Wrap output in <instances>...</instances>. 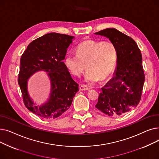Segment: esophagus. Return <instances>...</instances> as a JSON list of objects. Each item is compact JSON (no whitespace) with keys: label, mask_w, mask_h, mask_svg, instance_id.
<instances>
[{"label":"esophagus","mask_w":159,"mask_h":159,"mask_svg":"<svg viewBox=\"0 0 159 159\" xmlns=\"http://www.w3.org/2000/svg\"><path fill=\"white\" fill-rule=\"evenodd\" d=\"M89 88L87 86H86V85L82 84V85H80V91H88V90H89Z\"/></svg>","instance_id":"1"}]
</instances>
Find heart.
<instances>
[{
  "instance_id": "b5f03b06",
  "label": "heart",
  "mask_w": 159,
  "mask_h": 159,
  "mask_svg": "<svg viewBox=\"0 0 159 159\" xmlns=\"http://www.w3.org/2000/svg\"><path fill=\"white\" fill-rule=\"evenodd\" d=\"M117 61V50L111 42L88 40L80 43L76 54L69 53L65 57L66 68L75 76H80L86 67L84 81L93 84L107 78L113 71Z\"/></svg>"
}]
</instances>
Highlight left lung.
Returning a JSON list of instances; mask_svg holds the SVG:
<instances>
[{"label":"left lung","instance_id":"1","mask_svg":"<svg viewBox=\"0 0 159 159\" xmlns=\"http://www.w3.org/2000/svg\"><path fill=\"white\" fill-rule=\"evenodd\" d=\"M95 34L107 38L117 50L113 77L101 88L95 107L108 116H120L140 101L145 81L143 57L135 41L116 29L107 28Z\"/></svg>","mask_w":159,"mask_h":159}]
</instances>
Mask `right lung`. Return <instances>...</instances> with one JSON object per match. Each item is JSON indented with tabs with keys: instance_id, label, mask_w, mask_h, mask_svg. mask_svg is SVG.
Listing matches in <instances>:
<instances>
[{
	"instance_id": "obj_1",
	"label": "right lung",
	"mask_w": 159,
	"mask_h": 159,
	"mask_svg": "<svg viewBox=\"0 0 159 159\" xmlns=\"http://www.w3.org/2000/svg\"><path fill=\"white\" fill-rule=\"evenodd\" d=\"M74 38L57 33H47L32 41L21 56L18 82L24 103L30 111L41 117L55 119L62 115L70 107L79 91V84L62 62ZM39 70L48 73L51 91L45 103L35 106L28 93L27 82Z\"/></svg>"
}]
</instances>
